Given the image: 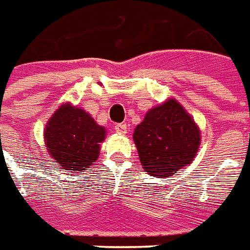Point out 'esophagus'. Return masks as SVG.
Returning <instances> with one entry per match:
<instances>
[{
    "label": "esophagus",
    "mask_w": 250,
    "mask_h": 250,
    "mask_svg": "<svg viewBox=\"0 0 250 250\" xmlns=\"http://www.w3.org/2000/svg\"><path fill=\"white\" fill-rule=\"evenodd\" d=\"M114 130H116L118 134H126V132H128V126H126V124H117L116 126H114Z\"/></svg>",
    "instance_id": "esophagus-1"
}]
</instances>
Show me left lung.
Segmentation results:
<instances>
[{
  "label": "left lung",
  "mask_w": 250,
  "mask_h": 250,
  "mask_svg": "<svg viewBox=\"0 0 250 250\" xmlns=\"http://www.w3.org/2000/svg\"><path fill=\"white\" fill-rule=\"evenodd\" d=\"M133 141L145 172L168 178L195 159L201 130L182 104L169 98L146 111Z\"/></svg>",
  "instance_id": "obj_1"
}]
</instances>
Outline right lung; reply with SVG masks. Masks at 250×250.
<instances>
[{"label": "right lung", "mask_w": 250, "mask_h": 250, "mask_svg": "<svg viewBox=\"0 0 250 250\" xmlns=\"http://www.w3.org/2000/svg\"><path fill=\"white\" fill-rule=\"evenodd\" d=\"M106 129L87 111L70 102L59 106L45 125L44 143L60 169L82 173L100 156Z\"/></svg>", "instance_id": "add662e5"}]
</instances>
